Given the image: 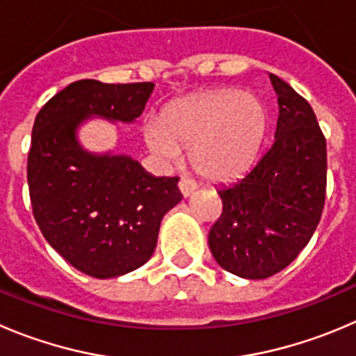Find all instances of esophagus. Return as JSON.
Segmentation results:
<instances>
[{
	"instance_id": "obj_1",
	"label": "esophagus",
	"mask_w": 356,
	"mask_h": 356,
	"mask_svg": "<svg viewBox=\"0 0 356 356\" xmlns=\"http://www.w3.org/2000/svg\"><path fill=\"white\" fill-rule=\"evenodd\" d=\"M178 187H180V192L184 194V197H188V195H191L192 192L197 188V184H195L194 180H191V178H185V176H181L180 181H178Z\"/></svg>"
}]
</instances>
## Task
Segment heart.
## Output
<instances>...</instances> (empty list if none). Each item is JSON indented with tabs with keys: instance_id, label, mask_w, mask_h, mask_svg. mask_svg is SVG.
I'll list each match as a JSON object with an SVG mask.
<instances>
[{
	"instance_id": "b5f03b06",
	"label": "heart",
	"mask_w": 356,
	"mask_h": 356,
	"mask_svg": "<svg viewBox=\"0 0 356 356\" xmlns=\"http://www.w3.org/2000/svg\"><path fill=\"white\" fill-rule=\"evenodd\" d=\"M269 125L266 106L238 89H218L175 103L147 120L148 148L164 162L191 147V162L208 180H232L252 168Z\"/></svg>"
}]
</instances>
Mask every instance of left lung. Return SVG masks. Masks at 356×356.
<instances>
[{
  "mask_svg": "<svg viewBox=\"0 0 356 356\" xmlns=\"http://www.w3.org/2000/svg\"><path fill=\"white\" fill-rule=\"evenodd\" d=\"M280 117L260 161L229 187L218 188L222 215L208 245L216 262L246 280L285 269L313 238L327 192V141L311 104L270 73Z\"/></svg>",
  "mask_w": 356,
  "mask_h": 356,
  "instance_id": "8db88e82",
  "label": "left lung"
}]
</instances>
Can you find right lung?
Masks as SVG:
<instances>
[{"label":"right lung","mask_w":356,"mask_h":356,"mask_svg":"<svg viewBox=\"0 0 356 356\" xmlns=\"http://www.w3.org/2000/svg\"><path fill=\"white\" fill-rule=\"evenodd\" d=\"M152 82L79 80L36 115L28 155L33 215L43 238L73 267L97 280L148 262L161 220L181 201L178 176L148 175L127 155H94L76 141L87 117L133 122Z\"/></svg>","instance_id":"obj_1"}]
</instances>
